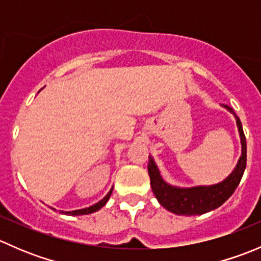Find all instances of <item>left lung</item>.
Here are the masks:
<instances>
[{"label":"left lung","mask_w":261,"mask_h":261,"mask_svg":"<svg viewBox=\"0 0 261 261\" xmlns=\"http://www.w3.org/2000/svg\"><path fill=\"white\" fill-rule=\"evenodd\" d=\"M223 107L235 115L239 133H240L241 145H243V152L235 170L223 181L213 186H199L192 188H178V187L169 186L163 180L154 159L149 156L147 172H149L151 189L159 203L168 211L181 216L203 215L225 203L238 188L246 168V139L240 118L236 116L230 106L223 105Z\"/></svg>","instance_id":"8db88e82"}]
</instances>
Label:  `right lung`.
<instances>
[{"mask_svg": "<svg viewBox=\"0 0 261 261\" xmlns=\"http://www.w3.org/2000/svg\"><path fill=\"white\" fill-rule=\"evenodd\" d=\"M112 189H114V188H112ZM112 189L109 192V193H107V196L105 197L103 199H101L98 203L93 204V206L87 207V208H83V210H77V211H69V212H63V213H65V215H72V216H80V215H89V213H93V212L98 211V210H101L102 207H103L105 204L107 203V201H109L110 196H111V193H112Z\"/></svg>", "mask_w": 261, "mask_h": 261, "instance_id": "right-lung-1", "label": "right lung"}]
</instances>
